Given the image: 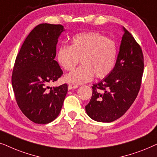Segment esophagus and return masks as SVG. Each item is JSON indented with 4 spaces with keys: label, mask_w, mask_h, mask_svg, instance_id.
I'll return each instance as SVG.
<instances>
[{
    "label": "esophagus",
    "mask_w": 157,
    "mask_h": 157,
    "mask_svg": "<svg viewBox=\"0 0 157 157\" xmlns=\"http://www.w3.org/2000/svg\"><path fill=\"white\" fill-rule=\"evenodd\" d=\"M78 86H77V85H74V84H70L68 85V90H70L72 89H75V88H77Z\"/></svg>",
    "instance_id": "obj_1"
}]
</instances>
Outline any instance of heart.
Returning a JSON list of instances; mask_svg holds the SVG:
<instances>
[{
	"label": "heart",
	"instance_id": "1",
	"mask_svg": "<svg viewBox=\"0 0 157 157\" xmlns=\"http://www.w3.org/2000/svg\"><path fill=\"white\" fill-rule=\"evenodd\" d=\"M118 49L116 43L98 32L80 33L72 37L71 45H62L57 52L58 64L65 70H71L64 80L72 84H83L94 75L103 78L111 72L116 64Z\"/></svg>",
	"mask_w": 157,
	"mask_h": 157
}]
</instances>
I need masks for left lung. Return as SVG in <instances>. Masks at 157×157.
Returning a JSON list of instances; mask_svg holds the SVG:
<instances>
[{"instance_id": "left-lung-1", "label": "left lung", "mask_w": 157, "mask_h": 157, "mask_svg": "<svg viewBox=\"0 0 157 157\" xmlns=\"http://www.w3.org/2000/svg\"><path fill=\"white\" fill-rule=\"evenodd\" d=\"M118 58L108 76L93 84V95L85 106L87 114L98 122L117 120L131 107L139 93L144 61L141 46L124 28Z\"/></svg>"}]
</instances>
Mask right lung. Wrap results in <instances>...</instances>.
Returning a JSON list of instances; mask_svg holds the SVG:
<instances>
[{"mask_svg":"<svg viewBox=\"0 0 157 157\" xmlns=\"http://www.w3.org/2000/svg\"><path fill=\"white\" fill-rule=\"evenodd\" d=\"M64 30L60 24H41L29 33L16 58L11 82L16 103L29 120L47 124L59 116L67 85L49 87L63 74L56 49Z\"/></svg>","mask_w":157,"mask_h":157,"instance_id":"1","label":"right lung"}]
</instances>
